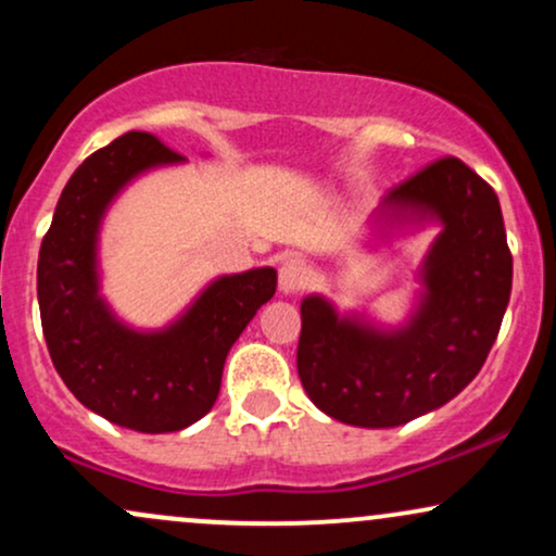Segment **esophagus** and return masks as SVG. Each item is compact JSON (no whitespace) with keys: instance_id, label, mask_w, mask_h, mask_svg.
<instances>
[{"instance_id":"34e87169","label":"esophagus","mask_w":556,"mask_h":556,"mask_svg":"<svg viewBox=\"0 0 556 556\" xmlns=\"http://www.w3.org/2000/svg\"><path fill=\"white\" fill-rule=\"evenodd\" d=\"M308 282H311V266L298 256L287 258L282 269H279V287H282V292H300L308 287Z\"/></svg>"}]
</instances>
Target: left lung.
<instances>
[{
  "instance_id": "left-lung-1",
  "label": "left lung",
  "mask_w": 556,
  "mask_h": 556,
  "mask_svg": "<svg viewBox=\"0 0 556 556\" xmlns=\"http://www.w3.org/2000/svg\"><path fill=\"white\" fill-rule=\"evenodd\" d=\"M387 201L444 225L426 258V298L410 327L381 334L340 318L316 295L300 303L303 389L318 410L366 429L402 426L460 394L486 363L513 290L500 198L460 159L426 164Z\"/></svg>"
}]
</instances>
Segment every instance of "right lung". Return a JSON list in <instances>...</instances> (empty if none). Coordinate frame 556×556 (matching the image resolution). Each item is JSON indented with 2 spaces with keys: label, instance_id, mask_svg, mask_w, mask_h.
Listing matches in <instances>:
<instances>
[{
  "label": "right lung",
  "instance_id": "1",
  "mask_svg": "<svg viewBox=\"0 0 556 556\" xmlns=\"http://www.w3.org/2000/svg\"><path fill=\"white\" fill-rule=\"evenodd\" d=\"M182 162L162 138L125 132L93 151L62 190L38 253V305L49 355L70 392L112 424L180 431L216 402L235 340L277 292V271L216 279L169 329L138 334L96 295V232L117 190L138 172Z\"/></svg>",
  "mask_w": 556,
  "mask_h": 556
}]
</instances>
